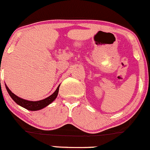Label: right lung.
I'll use <instances>...</instances> for the list:
<instances>
[{
    "mask_svg": "<svg viewBox=\"0 0 150 150\" xmlns=\"http://www.w3.org/2000/svg\"><path fill=\"white\" fill-rule=\"evenodd\" d=\"M5 86L8 94L10 95L11 99H13L16 104H19L21 107H24V108L27 109V110H30V111H37V110H41V109H43L44 107L49 105L50 104L52 103V102L57 99V96H58L59 89L60 85L57 87V88L56 89L55 91H54L51 96H49L48 97L46 98V99H42V100L40 101H29L26 100V99H22V98L19 97V96H17L16 95H15L13 93H12L6 85H5Z\"/></svg>",
    "mask_w": 150,
    "mask_h": 150,
    "instance_id": "right-lung-1",
    "label": "right lung"
}]
</instances>
